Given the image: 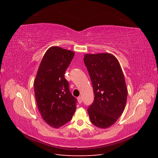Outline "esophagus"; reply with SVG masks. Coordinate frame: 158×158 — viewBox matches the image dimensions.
<instances>
[{
	"label": "esophagus",
	"instance_id": "34e87169",
	"mask_svg": "<svg viewBox=\"0 0 158 158\" xmlns=\"http://www.w3.org/2000/svg\"><path fill=\"white\" fill-rule=\"evenodd\" d=\"M77 99H78V102L79 103H82V97H81V96L78 97V98H77Z\"/></svg>",
	"mask_w": 158,
	"mask_h": 158
}]
</instances>
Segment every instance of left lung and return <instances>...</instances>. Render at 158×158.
<instances>
[{
	"mask_svg": "<svg viewBox=\"0 0 158 158\" xmlns=\"http://www.w3.org/2000/svg\"><path fill=\"white\" fill-rule=\"evenodd\" d=\"M84 61L95 95L88 109L90 121L97 127L109 128L126 106L128 92L121 65L115 56L107 52L85 54Z\"/></svg>",
	"mask_w": 158,
	"mask_h": 158,
	"instance_id": "1",
	"label": "left lung"
}]
</instances>
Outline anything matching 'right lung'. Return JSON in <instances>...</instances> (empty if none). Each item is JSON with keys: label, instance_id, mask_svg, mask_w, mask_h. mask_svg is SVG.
Returning a JSON list of instances; mask_svg holds the SVG:
<instances>
[{"label": "right lung", "instance_id": "obj_1", "mask_svg": "<svg viewBox=\"0 0 158 158\" xmlns=\"http://www.w3.org/2000/svg\"><path fill=\"white\" fill-rule=\"evenodd\" d=\"M74 52L54 46L48 49L41 60L33 82L35 98L42 118L58 128L73 118L76 99L69 90L65 71Z\"/></svg>", "mask_w": 158, "mask_h": 158}]
</instances>
